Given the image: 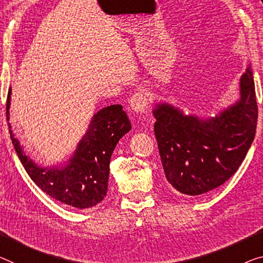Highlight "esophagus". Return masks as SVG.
<instances>
[{"instance_id":"34e87169","label":"esophagus","mask_w":263,"mask_h":263,"mask_svg":"<svg viewBox=\"0 0 263 263\" xmlns=\"http://www.w3.org/2000/svg\"><path fill=\"white\" fill-rule=\"evenodd\" d=\"M129 104H130L133 111L139 112V114H144V112L148 111L149 100L147 98V95L143 94V92L136 91L135 94L132 96L130 100H129Z\"/></svg>"}]
</instances>
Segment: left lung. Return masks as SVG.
Listing matches in <instances>:
<instances>
[{
    "instance_id": "1",
    "label": "left lung",
    "mask_w": 263,
    "mask_h": 263,
    "mask_svg": "<svg viewBox=\"0 0 263 263\" xmlns=\"http://www.w3.org/2000/svg\"><path fill=\"white\" fill-rule=\"evenodd\" d=\"M241 99L215 118L187 116L168 103L154 109V133L165 179L177 192L201 195L239 169L256 132L257 104L250 67L240 80Z\"/></svg>"
}]
</instances>
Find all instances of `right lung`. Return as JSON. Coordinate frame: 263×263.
<instances>
[{"label": "right lung", "instance_id": "obj_1", "mask_svg": "<svg viewBox=\"0 0 263 263\" xmlns=\"http://www.w3.org/2000/svg\"><path fill=\"white\" fill-rule=\"evenodd\" d=\"M9 89L7 120L9 121ZM9 134L20 161L39 188L62 203L84 209L94 207L104 199L108 189L109 163L119 140L132 129L130 121L121 104L101 109L80 141L75 154L66 167L41 168L24 154L15 139L10 123Z\"/></svg>", "mask_w": 263, "mask_h": 263}]
</instances>
